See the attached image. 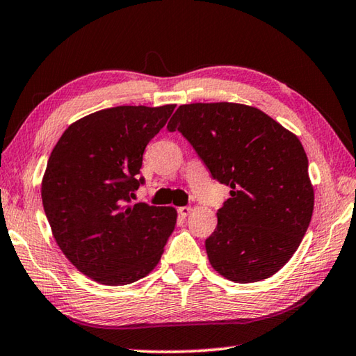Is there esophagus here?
I'll use <instances>...</instances> for the list:
<instances>
[{"instance_id": "obj_1", "label": "esophagus", "mask_w": 356, "mask_h": 356, "mask_svg": "<svg viewBox=\"0 0 356 356\" xmlns=\"http://www.w3.org/2000/svg\"><path fill=\"white\" fill-rule=\"evenodd\" d=\"M190 212H191V207H190V206H184V207H179V213H180V215H182V216H184V218H185V216H188V215H190Z\"/></svg>"}]
</instances>
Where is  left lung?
Listing matches in <instances>:
<instances>
[{
    "mask_svg": "<svg viewBox=\"0 0 356 356\" xmlns=\"http://www.w3.org/2000/svg\"><path fill=\"white\" fill-rule=\"evenodd\" d=\"M179 130L231 197L206 240L209 262L240 284L270 278L303 240L314 210L308 156L292 131L254 106L216 102L180 105Z\"/></svg>",
    "mask_w": 356,
    "mask_h": 356,
    "instance_id": "8db88e82",
    "label": "left lung"
}]
</instances>
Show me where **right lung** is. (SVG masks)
<instances>
[{"label": "right lung", "instance_id": "add662e5", "mask_svg": "<svg viewBox=\"0 0 356 356\" xmlns=\"http://www.w3.org/2000/svg\"><path fill=\"white\" fill-rule=\"evenodd\" d=\"M176 105L114 106L69 125L42 179L53 237L78 272L106 286L149 275L176 227L174 207L131 204L147 143Z\"/></svg>", "mask_w": 356, "mask_h": 356}]
</instances>
